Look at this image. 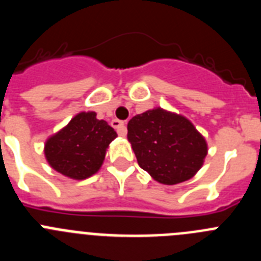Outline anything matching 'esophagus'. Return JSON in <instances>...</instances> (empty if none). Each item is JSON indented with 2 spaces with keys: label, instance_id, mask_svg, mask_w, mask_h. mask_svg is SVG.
Segmentation results:
<instances>
[{
  "label": "esophagus",
  "instance_id": "34e87169",
  "mask_svg": "<svg viewBox=\"0 0 261 261\" xmlns=\"http://www.w3.org/2000/svg\"><path fill=\"white\" fill-rule=\"evenodd\" d=\"M111 125H112L115 129H116V132L119 133L120 136H125L126 135L125 124H124V121H121V120L114 119V120H112V121H111Z\"/></svg>",
  "mask_w": 261,
  "mask_h": 261
}]
</instances>
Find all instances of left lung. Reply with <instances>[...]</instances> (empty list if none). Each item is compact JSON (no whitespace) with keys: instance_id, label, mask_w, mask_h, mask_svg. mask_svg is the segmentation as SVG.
<instances>
[{"instance_id":"1","label":"left lung","mask_w":261,"mask_h":261,"mask_svg":"<svg viewBox=\"0 0 261 261\" xmlns=\"http://www.w3.org/2000/svg\"><path fill=\"white\" fill-rule=\"evenodd\" d=\"M128 141L140 167L167 186L195 176L208 154L205 138L190 120L161 107L129 120Z\"/></svg>"}]
</instances>
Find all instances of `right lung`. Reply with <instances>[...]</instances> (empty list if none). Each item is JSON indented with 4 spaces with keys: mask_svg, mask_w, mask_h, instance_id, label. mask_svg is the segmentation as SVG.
Here are the masks:
<instances>
[{
    "mask_svg": "<svg viewBox=\"0 0 261 261\" xmlns=\"http://www.w3.org/2000/svg\"><path fill=\"white\" fill-rule=\"evenodd\" d=\"M116 137L115 129L96 119L95 112H80L45 141V159L64 176L84 180L99 171L108 145Z\"/></svg>",
    "mask_w": 261,
    "mask_h": 261,
    "instance_id": "1",
    "label": "right lung"
}]
</instances>
